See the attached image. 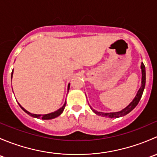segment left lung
Masks as SVG:
<instances>
[{
	"label": "left lung",
	"mask_w": 157,
	"mask_h": 157,
	"mask_svg": "<svg viewBox=\"0 0 157 157\" xmlns=\"http://www.w3.org/2000/svg\"><path fill=\"white\" fill-rule=\"evenodd\" d=\"M140 69H141V74H142V77H141V86H140V89L137 91V94H136L135 97L133 99L132 102L126 106L125 108L123 109L122 110L119 111V112H98V111L95 110L92 108L90 105V109H92L93 112L95 114H96L97 115H100V116L105 117V118H119V117H122L126 115L127 114L131 112L133 110L137 105L138 104L139 101H140V98H141L142 94L144 93V90L145 88V83H146V70H145V66L143 62H141V65H140Z\"/></svg>",
	"instance_id": "1"
}]
</instances>
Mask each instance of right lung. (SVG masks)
<instances>
[{"mask_svg": "<svg viewBox=\"0 0 157 157\" xmlns=\"http://www.w3.org/2000/svg\"><path fill=\"white\" fill-rule=\"evenodd\" d=\"M13 70L12 71V74H11V79H12V77H13ZM69 89H70V83L68 84V86H67V91H69ZM18 104H19V105L20 106V108L23 109V110L26 113H27L28 115H30V116L33 117V118H42V119H43V120H49V119H53V118H57V117H58L61 113H62L64 108H65L66 101H65V102H64V105H63L62 107H61L60 109H58V110L55 111V112H51V113H48V114H45V115H37V114H33V113H31V112H28L27 110H26V109L23 108V107H22L21 105H20V103H18Z\"/></svg>", "mask_w": 157, "mask_h": 157, "instance_id": "add662e5", "label": "right lung"}]
</instances>
